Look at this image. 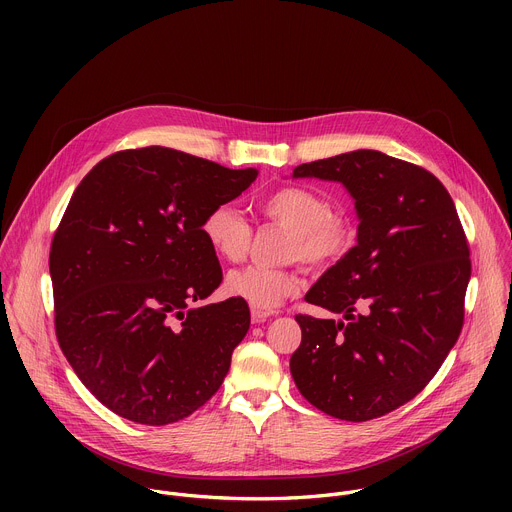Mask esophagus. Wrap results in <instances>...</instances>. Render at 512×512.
I'll return each instance as SVG.
<instances>
[{
	"mask_svg": "<svg viewBox=\"0 0 512 512\" xmlns=\"http://www.w3.org/2000/svg\"><path fill=\"white\" fill-rule=\"evenodd\" d=\"M275 312L273 310H261V308H251V320L255 322V324H261V322H265L267 318H271Z\"/></svg>",
	"mask_w": 512,
	"mask_h": 512,
	"instance_id": "1",
	"label": "esophagus"
}]
</instances>
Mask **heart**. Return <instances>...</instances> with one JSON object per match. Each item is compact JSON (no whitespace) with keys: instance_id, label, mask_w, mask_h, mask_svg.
<instances>
[{"instance_id":"b5f03b06","label":"heart","mask_w":512,"mask_h":512,"mask_svg":"<svg viewBox=\"0 0 512 512\" xmlns=\"http://www.w3.org/2000/svg\"><path fill=\"white\" fill-rule=\"evenodd\" d=\"M259 210L271 223L289 229L287 257L302 259L316 267L340 261L354 245V229L346 218L334 214L332 202L310 188L287 186L259 202ZM202 235L210 249L225 261H241L253 239L247 218L231 204L212 206L204 221ZM302 279L296 269H269L249 265L227 277V291L255 308L269 310L285 298L296 296Z\"/></svg>"}]
</instances>
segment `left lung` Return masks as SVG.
<instances>
[{
    "mask_svg": "<svg viewBox=\"0 0 512 512\" xmlns=\"http://www.w3.org/2000/svg\"><path fill=\"white\" fill-rule=\"evenodd\" d=\"M294 178L340 182L360 223L306 294L342 320L296 316L291 377L326 415L381 417L433 379L460 336L472 267L454 200L427 170L377 150L302 164Z\"/></svg>",
    "mask_w": 512,
    "mask_h": 512,
    "instance_id": "1",
    "label": "left lung"
}]
</instances>
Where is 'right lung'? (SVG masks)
Returning <instances> with one entry per match:
<instances>
[{
  "label": "right lung",
  "instance_id": "add662e5",
  "mask_svg": "<svg viewBox=\"0 0 512 512\" xmlns=\"http://www.w3.org/2000/svg\"><path fill=\"white\" fill-rule=\"evenodd\" d=\"M178 150H125L77 186L50 247L58 344L113 413L168 425L223 385L251 314L241 298L194 306L223 281L206 212L251 186Z\"/></svg>",
  "mask_w": 512,
  "mask_h": 512
}]
</instances>
